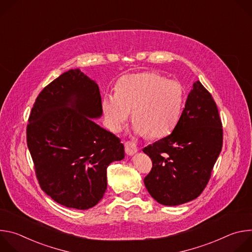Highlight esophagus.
Segmentation results:
<instances>
[{"label":"esophagus","instance_id":"obj_1","mask_svg":"<svg viewBox=\"0 0 252 252\" xmlns=\"http://www.w3.org/2000/svg\"><path fill=\"white\" fill-rule=\"evenodd\" d=\"M125 151L126 154L128 156H132L137 152V146L135 145V142L133 141H126L125 142Z\"/></svg>","mask_w":252,"mask_h":252}]
</instances>
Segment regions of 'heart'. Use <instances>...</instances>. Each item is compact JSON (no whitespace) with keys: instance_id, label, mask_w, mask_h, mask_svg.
Instances as JSON below:
<instances>
[{"instance_id":"b5f03b06","label":"heart","mask_w":252,"mask_h":252,"mask_svg":"<svg viewBox=\"0 0 252 252\" xmlns=\"http://www.w3.org/2000/svg\"><path fill=\"white\" fill-rule=\"evenodd\" d=\"M184 101L185 92L178 82L156 71H145L121 78L116 94L103 95L101 110L107 127L114 132L123 129L131 112L136 134L159 138L175 127Z\"/></svg>"}]
</instances>
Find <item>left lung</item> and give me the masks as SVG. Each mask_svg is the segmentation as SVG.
Instances as JSON below:
<instances>
[{
  "label": "left lung",
  "instance_id": "8db88e82",
  "mask_svg": "<svg viewBox=\"0 0 252 252\" xmlns=\"http://www.w3.org/2000/svg\"><path fill=\"white\" fill-rule=\"evenodd\" d=\"M222 139L218 105L197 81L172 132L142 150L153 161L143 181L152 197L174 206L200 195L221 152Z\"/></svg>",
  "mask_w": 252,
  "mask_h": 252
}]
</instances>
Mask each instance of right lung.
<instances>
[{"label": "right lung", "instance_id": "add662e5", "mask_svg": "<svg viewBox=\"0 0 252 252\" xmlns=\"http://www.w3.org/2000/svg\"><path fill=\"white\" fill-rule=\"evenodd\" d=\"M102 115L99 89L80 69L44 88L27 126V145L41 189L56 202L89 209L106 190V168L124 145L92 119Z\"/></svg>", "mask_w": 252, "mask_h": 252}]
</instances>
